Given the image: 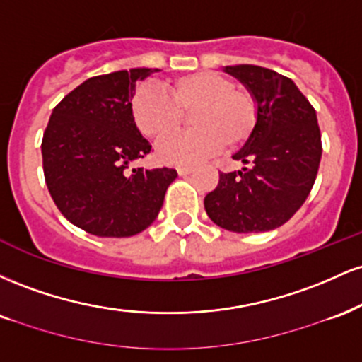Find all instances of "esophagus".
<instances>
[{
	"mask_svg": "<svg viewBox=\"0 0 362 362\" xmlns=\"http://www.w3.org/2000/svg\"><path fill=\"white\" fill-rule=\"evenodd\" d=\"M177 172H178V175H180V177H185V175H190V173L194 172V168H190V167H178Z\"/></svg>",
	"mask_w": 362,
	"mask_h": 362,
	"instance_id": "1",
	"label": "esophagus"
}]
</instances>
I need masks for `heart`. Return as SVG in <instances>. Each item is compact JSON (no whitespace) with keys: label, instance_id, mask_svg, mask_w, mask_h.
<instances>
[{"label":"heart","instance_id":"1","mask_svg":"<svg viewBox=\"0 0 362 362\" xmlns=\"http://www.w3.org/2000/svg\"><path fill=\"white\" fill-rule=\"evenodd\" d=\"M168 94L141 86L131 100L132 117L144 136L161 139L190 115L192 129L161 141L158 156L168 165H194L216 149H235L252 136L257 124L255 98L235 88L223 74L201 71L168 83Z\"/></svg>","mask_w":362,"mask_h":362}]
</instances>
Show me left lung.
<instances>
[{"instance_id":"8db88e82","label":"left lung","mask_w":362,"mask_h":362,"mask_svg":"<svg viewBox=\"0 0 362 362\" xmlns=\"http://www.w3.org/2000/svg\"><path fill=\"white\" fill-rule=\"evenodd\" d=\"M255 98L252 136L233 160L245 167L219 173L204 197L213 223L235 233H260L289 221L308 197L322 158L315 112L293 80L253 64L224 66Z\"/></svg>"}]
</instances>
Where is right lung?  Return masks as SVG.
Listing matches in <instances>:
<instances>
[{"label": "right lung", "instance_id": "1", "mask_svg": "<svg viewBox=\"0 0 362 362\" xmlns=\"http://www.w3.org/2000/svg\"><path fill=\"white\" fill-rule=\"evenodd\" d=\"M158 69L132 68L83 81L52 110L42 138L45 184L62 216L86 233L138 235L156 219L173 168H132L151 144L131 100L136 83Z\"/></svg>", "mask_w": 362, "mask_h": 362}]
</instances>
